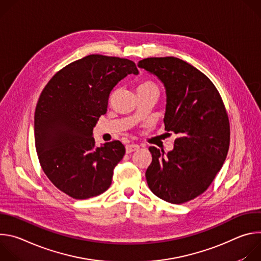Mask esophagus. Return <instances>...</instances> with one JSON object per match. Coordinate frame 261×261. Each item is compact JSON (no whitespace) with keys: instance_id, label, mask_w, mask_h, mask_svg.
<instances>
[{"instance_id":"34e87169","label":"esophagus","mask_w":261,"mask_h":261,"mask_svg":"<svg viewBox=\"0 0 261 261\" xmlns=\"http://www.w3.org/2000/svg\"><path fill=\"white\" fill-rule=\"evenodd\" d=\"M139 148V145L138 144H127L126 145V153L129 154V153H132V152H135L137 151Z\"/></svg>"}]
</instances>
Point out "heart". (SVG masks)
I'll return each mask as SVG.
<instances>
[{"mask_svg":"<svg viewBox=\"0 0 261 261\" xmlns=\"http://www.w3.org/2000/svg\"><path fill=\"white\" fill-rule=\"evenodd\" d=\"M147 89H157L156 86L151 83V82H144V83H141L138 88H137V91H141V90H147Z\"/></svg>","mask_w":261,"mask_h":261,"instance_id":"obj_1","label":"heart"}]
</instances>
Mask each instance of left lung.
Segmentation results:
<instances>
[{"label":"left lung","instance_id":"1","mask_svg":"<svg viewBox=\"0 0 261 261\" xmlns=\"http://www.w3.org/2000/svg\"><path fill=\"white\" fill-rule=\"evenodd\" d=\"M137 66L163 84L165 130L178 134L167 154L148 147L152 153L145 171L148 188L167 202H187L208 188L226 159L230 129L225 106L214 84L180 59L147 58Z\"/></svg>","mask_w":261,"mask_h":261}]
</instances>
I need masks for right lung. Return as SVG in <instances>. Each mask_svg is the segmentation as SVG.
Here are the masks:
<instances>
[{"label": "right lung", "mask_w": 261, "mask_h": 261, "mask_svg": "<svg viewBox=\"0 0 261 261\" xmlns=\"http://www.w3.org/2000/svg\"><path fill=\"white\" fill-rule=\"evenodd\" d=\"M129 74H138L132 61L91 55L55 74L39 97L34 118L39 162L49 180L72 198L105 192L125 155L119 140L96 146L93 128L106 114L110 92Z\"/></svg>", "instance_id": "1"}]
</instances>
